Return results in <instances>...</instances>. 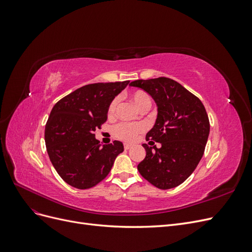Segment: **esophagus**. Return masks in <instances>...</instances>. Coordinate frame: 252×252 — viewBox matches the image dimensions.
<instances>
[{
	"label": "esophagus",
	"mask_w": 252,
	"mask_h": 252,
	"mask_svg": "<svg viewBox=\"0 0 252 252\" xmlns=\"http://www.w3.org/2000/svg\"><path fill=\"white\" fill-rule=\"evenodd\" d=\"M131 147H132V145H131V144H127V143H125V144H124V148H125V150L130 149Z\"/></svg>",
	"instance_id": "1"
}]
</instances>
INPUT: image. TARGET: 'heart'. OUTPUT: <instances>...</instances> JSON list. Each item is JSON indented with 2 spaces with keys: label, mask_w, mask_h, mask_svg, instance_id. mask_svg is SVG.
<instances>
[{
  "label": "heart",
  "mask_w": 252,
  "mask_h": 252,
  "mask_svg": "<svg viewBox=\"0 0 252 252\" xmlns=\"http://www.w3.org/2000/svg\"><path fill=\"white\" fill-rule=\"evenodd\" d=\"M131 102L134 104L136 108L140 110L145 107H150L151 105V98L150 96L142 90H135L133 93L129 94ZM118 100H113L109 107H108V114L109 116H113L114 112H116ZM145 130V126L142 123H120L116 127L113 128V133L117 138L124 140L127 142H132L136 139L141 132Z\"/></svg>",
  "instance_id": "obj_1"
}]
</instances>
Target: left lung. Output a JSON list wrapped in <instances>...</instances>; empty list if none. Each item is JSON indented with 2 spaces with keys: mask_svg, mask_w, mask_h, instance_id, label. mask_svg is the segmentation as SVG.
<instances>
[{
  "mask_svg": "<svg viewBox=\"0 0 252 252\" xmlns=\"http://www.w3.org/2000/svg\"><path fill=\"white\" fill-rule=\"evenodd\" d=\"M154 98L158 116L146 140L161 147L143 144L146 157L138 165L144 179L159 189H170L187 180L204 155L210 125L199 97L168 78L136 80L129 84Z\"/></svg>",
  "mask_w": 252,
  "mask_h": 252,
  "instance_id": "obj_1",
  "label": "left lung"
}]
</instances>
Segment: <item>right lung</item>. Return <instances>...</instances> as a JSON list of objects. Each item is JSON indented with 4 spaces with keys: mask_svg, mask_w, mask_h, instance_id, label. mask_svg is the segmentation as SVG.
Masks as SVG:
<instances>
[{
    "mask_svg": "<svg viewBox=\"0 0 252 252\" xmlns=\"http://www.w3.org/2000/svg\"><path fill=\"white\" fill-rule=\"evenodd\" d=\"M128 84H89L53 106L45 127V143L53 167L67 184L78 189L95 186L124 151L122 142L102 145L94 132L107 121L110 103Z\"/></svg>",
    "mask_w": 252,
    "mask_h": 252,
    "instance_id": "right-lung-1",
    "label": "right lung"
}]
</instances>
